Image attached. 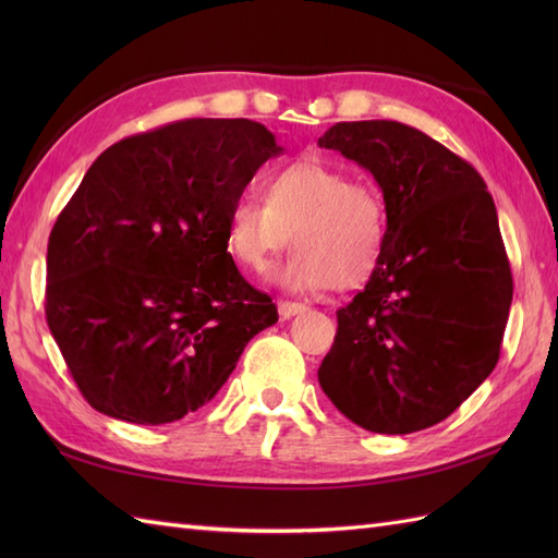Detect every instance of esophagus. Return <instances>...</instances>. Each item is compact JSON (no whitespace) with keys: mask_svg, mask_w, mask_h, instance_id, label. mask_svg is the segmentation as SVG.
<instances>
[{"mask_svg":"<svg viewBox=\"0 0 558 558\" xmlns=\"http://www.w3.org/2000/svg\"><path fill=\"white\" fill-rule=\"evenodd\" d=\"M278 312L282 318H292V316L306 312V306L300 302H278Z\"/></svg>","mask_w":558,"mask_h":558,"instance_id":"1","label":"esophagus"}]
</instances>
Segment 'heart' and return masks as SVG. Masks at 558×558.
<instances>
[{
	"instance_id": "obj_1",
	"label": "heart",
	"mask_w": 558,
	"mask_h": 558,
	"mask_svg": "<svg viewBox=\"0 0 558 558\" xmlns=\"http://www.w3.org/2000/svg\"><path fill=\"white\" fill-rule=\"evenodd\" d=\"M266 198L246 192L230 208L228 242L248 270H266L290 244L292 256L272 280L290 292L354 290L376 270L386 248L384 194L322 156L272 170Z\"/></svg>"
}]
</instances>
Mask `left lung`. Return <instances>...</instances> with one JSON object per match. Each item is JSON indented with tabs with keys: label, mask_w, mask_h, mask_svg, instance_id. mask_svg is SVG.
Wrapping results in <instances>:
<instances>
[{
	"label": "left lung",
	"mask_w": 558,
	"mask_h": 558,
	"mask_svg": "<svg viewBox=\"0 0 558 558\" xmlns=\"http://www.w3.org/2000/svg\"><path fill=\"white\" fill-rule=\"evenodd\" d=\"M318 146L369 170L388 216L384 256L338 310L318 384L362 429H426L499 362L513 276L494 198L470 162L408 124L338 122Z\"/></svg>",
	"instance_id": "8db88e82"
}]
</instances>
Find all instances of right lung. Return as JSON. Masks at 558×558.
I'll use <instances>...</instances> for the list:
<instances>
[{
	"instance_id": "1",
	"label": "right lung",
	"mask_w": 558,
	"mask_h": 558,
	"mask_svg": "<svg viewBox=\"0 0 558 558\" xmlns=\"http://www.w3.org/2000/svg\"><path fill=\"white\" fill-rule=\"evenodd\" d=\"M264 124L182 120L100 153L47 244L45 316L90 408L168 424L218 393L278 322L228 252L230 208L268 158Z\"/></svg>"
}]
</instances>
